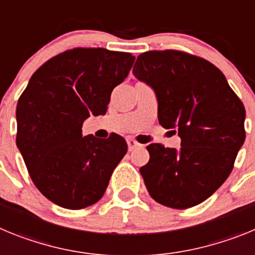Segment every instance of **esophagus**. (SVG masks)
Here are the masks:
<instances>
[{
  "mask_svg": "<svg viewBox=\"0 0 255 255\" xmlns=\"http://www.w3.org/2000/svg\"><path fill=\"white\" fill-rule=\"evenodd\" d=\"M126 141H128V147H129V150H132L134 148H136V147H140V144L131 138H129Z\"/></svg>",
  "mask_w": 255,
  "mask_h": 255,
  "instance_id": "obj_1",
  "label": "esophagus"
}]
</instances>
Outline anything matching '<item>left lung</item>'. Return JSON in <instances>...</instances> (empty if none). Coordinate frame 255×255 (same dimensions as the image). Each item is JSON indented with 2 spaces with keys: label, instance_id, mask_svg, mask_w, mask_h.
Segmentation results:
<instances>
[{
  "label": "left lung",
  "instance_id": "left-lung-1",
  "mask_svg": "<svg viewBox=\"0 0 255 255\" xmlns=\"http://www.w3.org/2000/svg\"><path fill=\"white\" fill-rule=\"evenodd\" d=\"M132 74L154 89L159 124L181 138L179 149L147 147L140 173L148 193L175 209L202 203L233 171L245 140L244 105L220 69L185 52H144Z\"/></svg>",
  "mask_w": 255,
  "mask_h": 255
}]
</instances>
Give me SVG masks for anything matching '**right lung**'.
Segmentation results:
<instances>
[{
  "label": "right lung",
  "instance_id": "add662e5",
  "mask_svg": "<svg viewBox=\"0 0 255 255\" xmlns=\"http://www.w3.org/2000/svg\"><path fill=\"white\" fill-rule=\"evenodd\" d=\"M135 57L105 48H74L33 74L16 106V145L31 180L51 202L67 209L97 203L128 152L123 136H83L91 115H105L111 93Z\"/></svg>",
  "mask_w": 255,
  "mask_h": 255
}]
</instances>
